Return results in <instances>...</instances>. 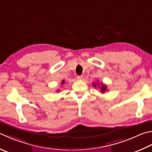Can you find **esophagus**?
<instances>
[{
    "mask_svg": "<svg viewBox=\"0 0 152 152\" xmlns=\"http://www.w3.org/2000/svg\"><path fill=\"white\" fill-rule=\"evenodd\" d=\"M77 79L78 80H83V76H77Z\"/></svg>",
    "mask_w": 152,
    "mask_h": 152,
    "instance_id": "obj_1",
    "label": "esophagus"
}]
</instances>
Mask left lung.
<instances>
[{
	"instance_id": "8db88e82",
	"label": "left lung",
	"mask_w": 152,
	"mask_h": 152,
	"mask_svg": "<svg viewBox=\"0 0 152 152\" xmlns=\"http://www.w3.org/2000/svg\"><path fill=\"white\" fill-rule=\"evenodd\" d=\"M97 84H99V83L97 82ZM93 86L95 88L96 87V84H95V83H93ZM100 90H101V92H102V93H105V91H106V90H107V86L105 84H102V85H101Z\"/></svg>"
}]
</instances>
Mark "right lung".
<instances>
[{
    "label": "right lung",
    "mask_w": 152,
    "mask_h": 152,
    "mask_svg": "<svg viewBox=\"0 0 152 152\" xmlns=\"http://www.w3.org/2000/svg\"><path fill=\"white\" fill-rule=\"evenodd\" d=\"M64 80H63V81H62V82H61V84H64ZM59 91V90H58V92Z\"/></svg>",
    "instance_id": "obj_1"
}]
</instances>
